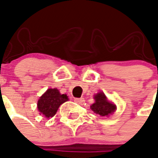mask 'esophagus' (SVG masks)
<instances>
[{"label":"esophagus","instance_id":"esophagus-1","mask_svg":"<svg viewBox=\"0 0 158 158\" xmlns=\"http://www.w3.org/2000/svg\"><path fill=\"white\" fill-rule=\"evenodd\" d=\"M74 101L78 104H82L84 101H85V99L84 98H75L74 99Z\"/></svg>","mask_w":158,"mask_h":158}]
</instances>
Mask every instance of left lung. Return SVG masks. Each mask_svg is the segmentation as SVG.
Listing matches in <instances>:
<instances>
[{"mask_svg": "<svg viewBox=\"0 0 158 158\" xmlns=\"http://www.w3.org/2000/svg\"><path fill=\"white\" fill-rule=\"evenodd\" d=\"M94 103L91 105L90 109L96 114L101 116H108L114 113L116 110V106L107 100L103 92H99L94 96Z\"/></svg>", "mask_w": 158, "mask_h": 158, "instance_id": "1", "label": "left lung"}]
</instances>
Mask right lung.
Listing matches in <instances>:
<instances>
[{
    "instance_id": "1",
    "label": "right lung",
    "mask_w": 158,
    "mask_h": 158,
    "mask_svg": "<svg viewBox=\"0 0 158 158\" xmlns=\"http://www.w3.org/2000/svg\"><path fill=\"white\" fill-rule=\"evenodd\" d=\"M69 100L67 94H61L56 88L48 89L39 98L37 101V109L40 115L46 118L52 117L58 111L59 106Z\"/></svg>"
}]
</instances>
